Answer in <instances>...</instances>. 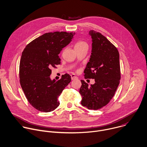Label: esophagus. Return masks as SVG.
I'll list each match as a JSON object with an SVG mask.
<instances>
[{"mask_svg":"<svg viewBox=\"0 0 147 147\" xmlns=\"http://www.w3.org/2000/svg\"><path fill=\"white\" fill-rule=\"evenodd\" d=\"M71 76V79L72 80H75V79H78V77L76 76H75L74 74H72Z\"/></svg>","mask_w":147,"mask_h":147,"instance_id":"obj_1","label":"esophagus"}]
</instances>
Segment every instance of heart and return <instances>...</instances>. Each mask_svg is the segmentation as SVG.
<instances>
[{"mask_svg": "<svg viewBox=\"0 0 147 147\" xmlns=\"http://www.w3.org/2000/svg\"><path fill=\"white\" fill-rule=\"evenodd\" d=\"M84 45H87L86 42L83 41H82V40H79V41H78L75 45V48H79V47H81Z\"/></svg>", "mask_w": 147, "mask_h": 147, "instance_id": "obj_1", "label": "heart"}]
</instances>
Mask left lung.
<instances>
[{
    "label": "left lung",
    "instance_id": "8db88e82",
    "mask_svg": "<svg viewBox=\"0 0 147 147\" xmlns=\"http://www.w3.org/2000/svg\"><path fill=\"white\" fill-rule=\"evenodd\" d=\"M89 33L92 41L91 55L84 73L86 79H94L95 83L89 85L81 80L79 93L82 106L98 110L109 103L119 85V56L117 48L102 34L94 30Z\"/></svg>",
    "mask_w": 147,
    "mask_h": 147
}]
</instances>
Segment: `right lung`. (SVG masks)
Wrapping results in <instances>:
<instances>
[{
    "label": "right lung",
    "instance_id": "right-lung-1",
    "mask_svg": "<svg viewBox=\"0 0 147 147\" xmlns=\"http://www.w3.org/2000/svg\"><path fill=\"white\" fill-rule=\"evenodd\" d=\"M75 33L55 32L44 34L28 44L20 64L21 87L30 104L40 111L50 112L60 105L57 98L71 81L65 74L58 81L52 80L51 69L60 64L59 54Z\"/></svg>",
    "mask_w": 147,
    "mask_h": 147
}]
</instances>
